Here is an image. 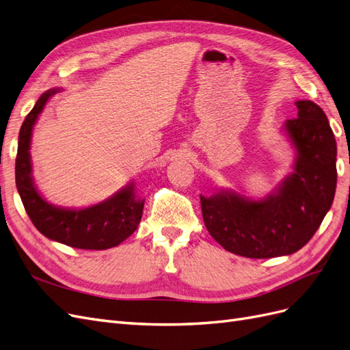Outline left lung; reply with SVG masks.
Instances as JSON below:
<instances>
[{
    "mask_svg": "<svg viewBox=\"0 0 350 350\" xmlns=\"http://www.w3.org/2000/svg\"><path fill=\"white\" fill-rule=\"evenodd\" d=\"M295 105L298 118L284 124L296 150L293 172L276 191L257 201L234 191L200 196L208 234L237 256L273 258L296 252L332 207L337 183L334 134L319 105Z\"/></svg>",
    "mask_w": 350,
    "mask_h": 350,
    "instance_id": "1",
    "label": "left lung"
}]
</instances>
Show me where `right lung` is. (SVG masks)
Here are the masks:
<instances>
[{"label": "right lung", "mask_w": 350, "mask_h": 350, "mask_svg": "<svg viewBox=\"0 0 350 350\" xmlns=\"http://www.w3.org/2000/svg\"><path fill=\"white\" fill-rule=\"evenodd\" d=\"M59 89H51L35 103L18 133L16 157V185L31 224L46 238L80 250H108L120 245L139 226L144 200L134 193V184H129L118 193L86 208H62L49 204L39 194L31 178L30 140L39 113L52 94Z\"/></svg>", "instance_id": "right-lung-1"}]
</instances>
